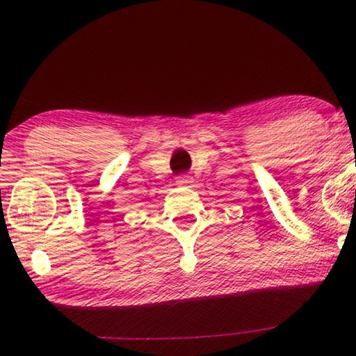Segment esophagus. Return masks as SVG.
<instances>
[{"mask_svg": "<svg viewBox=\"0 0 356 356\" xmlns=\"http://www.w3.org/2000/svg\"><path fill=\"white\" fill-rule=\"evenodd\" d=\"M191 183H193V178L189 177V175H179L177 178V184H179V186H189Z\"/></svg>", "mask_w": 356, "mask_h": 356, "instance_id": "1", "label": "esophagus"}]
</instances>
